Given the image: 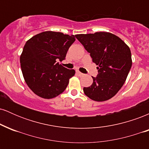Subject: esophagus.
I'll return each instance as SVG.
<instances>
[{"mask_svg": "<svg viewBox=\"0 0 149 149\" xmlns=\"http://www.w3.org/2000/svg\"><path fill=\"white\" fill-rule=\"evenodd\" d=\"M76 73H77V74H78V76H83V75H84V74H83V73L80 72V71H76Z\"/></svg>", "mask_w": 149, "mask_h": 149, "instance_id": "34e87169", "label": "esophagus"}]
</instances>
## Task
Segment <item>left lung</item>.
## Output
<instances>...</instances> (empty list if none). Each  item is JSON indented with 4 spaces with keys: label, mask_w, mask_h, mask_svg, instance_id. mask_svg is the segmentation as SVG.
<instances>
[{
    "label": "left lung",
    "mask_w": 149,
    "mask_h": 149,
    "mask_svg": "<svg viewBox=\"0 0 149 149\" xmlns=\"http://www.w3.org/2000/svg\"><path fill=\"white\" fill-rule=\"evenodd\" d=\"M76 38L98 66L93 83L83 88L85 95L96 102L109 100L122 88L130 72V49L119 37L108 32L78 34Z\"/></svg>",
    "instance_id": "8db88e82"
}]
</instances>
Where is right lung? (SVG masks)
I'll return each instance as SVG.
<instances>
[{
	"label": "right lung",
	"instance_id": "obj_1",
	"mask_svg": "<svg viewBox=\"0 0 149 149\" xmlns=\"http://www.w3.org/2000/svg\"><path fill=\"white\" fill-rule=\"evenodd\" d=\"M75 40L73 35L44 31L26 42L20 57L22 74L26 83L38 96L52 99L66 88L75 71L64 67L57 61L65 59Z\"/></svg>",
	"mask_w": 149,
	"mask_h": 149
}]
</instances>
